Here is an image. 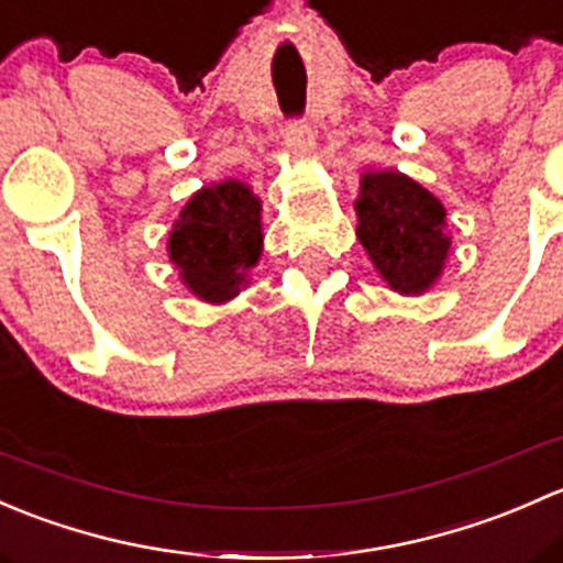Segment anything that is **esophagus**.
<instances>
[{
  "instance_id": "obj_1",
  "label": "esophagus",
  "mask_w": 563,
  "mask_h": 563,
  "mask_svg": "<svg viewBox=\"0 0 563 563\" xmlns=\"http://www.w3.org/2000/svg\"><path fill=\"white\" fill-rule=\"evenodd\" d=\"M284 143H287L292 152H300V154L309 152V148L314 146V130H311L309 121L303 119L287 121V126H284Z\"/></svg>"
}]
</instances>
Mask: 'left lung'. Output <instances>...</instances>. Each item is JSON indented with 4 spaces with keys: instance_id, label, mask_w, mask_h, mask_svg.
<instances>
[{
    "instance_id": "left-lung-1",
    "label": "left lung",
    "mask_w": 563,
    "mask_h": 563,
    "mask_svg": "<svg viewBox=\"0 0 563 563\" xmlns=\"http://www.w3.org/2000/svg\"><path fill=\"white\" fill-rule=\"evenodd\" d=\"M357 241L396 292L420 295L437 282L450 249L444 208L404 173H366L355 202Z\"/></svg>"
}]
</instances>
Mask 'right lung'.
Listing matches in <instances>:
<instances>
[{
	"instance_id": "right-lung-1",
	"label": "right lung",
	"mask_w": 563,
	"mask_h": 563,
	"mask_svg": "<svg viewBox=\"0 0 563 563\" xmlns=\"http://www.w3.org/2000/svg\"><path fill=\"white\" fill-rule=\"evenodd\" d=\"M167 249L197 298H233L263 249L260 200L239 181L202 187L181 211Z\"/></svg>"
}]
</instances>
